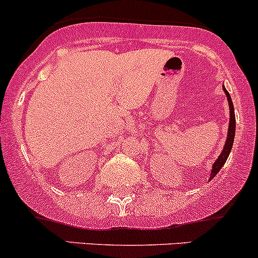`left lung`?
Returning a JSON list of instances; mask_svg holds the SVG:
<instances>
[{"label": "left lung", "instance_id": "1", "mask_svg": "<svg viewBox=\"0 0 258 258\" xmlns=\"http://www.w3.org/2000/svg\"><path fill=\"white\" fill-rule=\"evenodd\" d=\"M223 91H225L226 97H227V101H228V106H230V123H228L230 126H228L227 139H226L225 147H223L221 155L218 156V158L215 161V163H213L212 170H211L210 179H212L213 177H215V176L218 173V171L223 167V165H225V162L227 161L228 155H230V152H231V148H232V146H233V140H235L236 117H235V110H233V103H232V100H231L230 93H228V91L226 90L225 86H223Z\"/></svg>", "mask_w": 258, "mask_h": 258}]
</instances>
